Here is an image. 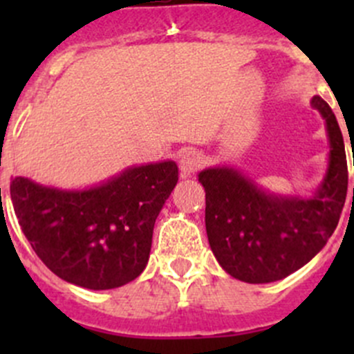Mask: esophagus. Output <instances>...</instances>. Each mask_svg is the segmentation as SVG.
<instances>
[{"label": "esophagus", "mask_w": 354, "mask_h": 354, "mask_svg": "<svg viewBox=\"0 0 354 354\" xmlns=\"http://www.w3.org/2000/svg\"><path fill=\"white\" fill-rule=\"evenodd\" d=\"M202 164H203V159L197 151L185 152V154L181 156V159H180L181 176H183V178L192 176V174H195L200 169V167H202Z\"/></svg>", "instance_id": "34e87169"}]
</instances>
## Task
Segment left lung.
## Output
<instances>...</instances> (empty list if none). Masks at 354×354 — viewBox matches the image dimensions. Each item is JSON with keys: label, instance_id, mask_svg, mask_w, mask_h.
<instances>
[{"label": "left lung", "instance_id": "obj_1", "mask_svg": "<svg viewBox=\"0 0 354 354\" xmlns=\"http://www.w3.org/2000/svg\"><path fill=\"white\" fill-rule=\"evenodd\" d=\"M310 104L322 116L329 140L326 174L310 194H276L226 164L198 173L210 250L234 279H284L308 263L337 226L348 192L344 140L330 106L319 95Z\"/></svg>", "mask_w": 354, "mask_h": 354}]
</instances>
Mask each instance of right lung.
Instances as JSON below:
<instances>
[{
    "mask_svg": "<svg viewBox=\"0 0 354 354\" xmlns=\"http://www.w3.org/2000/svg\"><path fill=\"white\" fill-rule=\"evenodd\" d=\"M176 183L178 166L167 159L130 166L87 188L17 176L10 194L25 238L46 267L66 283L99 291L144 272L156 219Z\"/></svg>",
    "mask_w": 354,
    "mask_h": 354,
    "instance_id": "right-lung-1",
    "label": "right lung"
}]
</instances>
